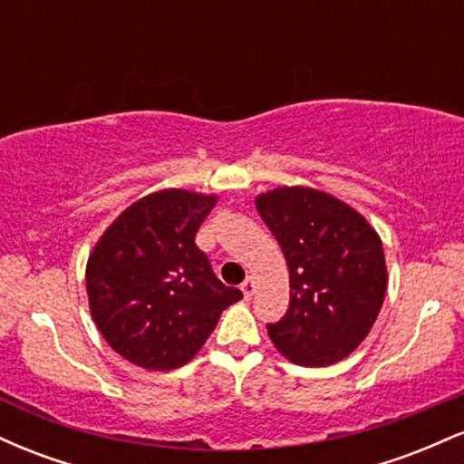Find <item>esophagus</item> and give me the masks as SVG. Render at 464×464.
<instances>
[{
	"label": "esophagus",
	"instance_id": "34e87169",
	"mask_svg": "<svg viewBox=\"0 0 464 464\" xmlns=\"http://www.w3.org/2000/svg\"><path fill=\"white\" fill-rule=\"evenodd\" d=\"M239 290H242V295H244V299H253V295H255V281L253 279H250V276H248V279L246 281H244V284H242V287H239Z\"/></svg>",
	"mask_w": 464,
	"mask_h": 464
}]
</instances>
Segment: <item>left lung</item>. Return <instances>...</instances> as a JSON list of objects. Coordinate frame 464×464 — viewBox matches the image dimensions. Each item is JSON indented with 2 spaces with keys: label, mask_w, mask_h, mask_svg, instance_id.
Returning a JSON list of instances; mask_svg holds the SVG:
<instances>
[{
  "label": "left lung",
  "mask_w": 464,
  "mask_h": 464,
  "mask_svg": "<svg viewBox=\"0 0 464 464\" xmlns=\"http://www.w3.org/2000/svg\"><path fill=\"white\" fill-rule=\"evenodd\" d=\"M290 273V307L268 335L301 366L344 360L369 335L384 303L382 239L360 211L327 191L292 185L255 198Z\"/></svg>",
  "instance_id": "obj_1"
}]
</instances>
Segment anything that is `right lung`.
I'll return each instance as SVG.
<instances>
[{
	"label": "right lung",
	"instance_id": "obj_1",
	"mask_svg": "<svg viewBox=\"0 0 464 464\" xmlns=\"http://www.w3.org/2000/svg\"><path fill=\"white\" fill-rule=\"evenodd\" d=\"M216 194L159 189L135 200L106 227L87 262L93 323L109 347L146 371L188 364L242 299L196 246V231Z\"/></svg>",
	"mask_w": 464,
	"mask_h": 464
}]
</instances>
